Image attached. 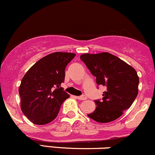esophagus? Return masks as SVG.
I'll return each mask as SVG.
<instances>
[{
	"instance_id": "1",
	"label": "esophagus",
	"mask_w": 155,
	"mask_h": 155,
	"mask_svg": "<svg viewBox=\"0 0 155 155\" xmlns=\"http://www.w3.org/2000/svg\"><path fill=\"white\" fill-rule=\"evenodd\" d=\"M76 98L79 99V100H81V101H85L87 99V97L84 95H80V96H77V97H76Z\"/></svg>"
}]
</instances>
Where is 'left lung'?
I'll use <instances>...</instances> for the list:
<instances>
[{"instance_id":"8db88e82","label":"left lung","mask_w":155,"mask_h":155,"mask_svg":"<svg viewBox=\"0 0 155 155\" xmlns=\"http://www.w3.org/2000/svg\"><path fill=\"white\" fill-rule=\"evenodd\" d=\"M81 61L96 77L97 85L106 87L101 101H95L97 107L87 116L101 123L117 120L133 104L138 92V78L134 68L108 52L84 54Z\"/></svg>"}]
</instances>
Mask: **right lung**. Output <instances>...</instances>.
<instances>
[{
    "label": "right lung",
    "mask_w": 155,
    "mask_h": 155,
    "mask_svg": "<svg viewBox=\"0 0 155 155\" xmlns=\"http://www.w3.org/2000/svg\"><path fill=\"white\" fill-rule=\"evenodd\" d=\"M74 53L54 52L44 57L32 66L22 78L19 88L21 109L35 124L54 120L69 95L60 87L65 80L67 65Z\"/></svg>",
    "instance_id": "obj_1"
}]
</instances>
